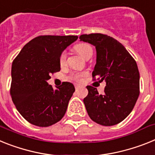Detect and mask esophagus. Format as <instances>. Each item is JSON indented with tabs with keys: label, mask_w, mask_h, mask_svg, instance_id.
I'll return each mask as SVG.
<instances>
[{
	"label": "esophagus",
	"mask_w": 155,
	"mask_h": 155,
	"mask_svg": "<svg viewBox=\"0 0 155 155\" xmlns=\"http://www.w3.org/2000/svg\"><path fill=\"white\" fill-rule=\"evenodd\" d=\"M79 87H80V86L78 85V84H76V85H75V88H76V90H78Z\"/></svg>",
	"instance_id": "obj_1"
}]
</instances>
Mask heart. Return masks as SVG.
Listing matches in <instances>:
<instances>
[{
	"instance_id": "1",
	"label": "heart",
	"mask_w": 155,
	"mask_h": 155,
	"mask_svg": "<svg viewBox=\"0 0 155 155\" xmlns=\"http://www.w3.org/2000/svg\"><path fill=\"white\" fill-rule=\"evenodd\" d=\"M75 50L79 54L81 57H83V58H85L87 55L90 54H93V49L91 48V45H89L87 44H79L75 47ZM65 58H66V54L64 52H63L62 54L60 56V62L62 64L63 62L65 60ZM81 76L80 74H73L72 75V78L74 79H78L79 77Z\"/></svg>"
}]
</instances>
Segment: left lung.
I'll use <instances>...</instances> for the list:
<instances>
[{
  "label": "left lung",
  "mask_w": 155,
  "mask_h": 155,
  "mask_svg": "<svg viewBox=\"0 0 155 155\" xmlns=\"http://www.w3.org/2000/svg\"><path fill=\"white\" fill-rule=\"evenodd\" d=\"M80 41L96 48V64L93 77L106 82L104 94L87 86L88 95L83 99L90 118L98 124L110 126L130 115L140 94V73L137 62L125 47L112 37L101 33L84 34Z\"/></svg>",
  "instance_id": "obj_1"
}]
</instances>
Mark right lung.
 <instances>
[{
  "label": "right lung",
  "instance_id": "obj_1",
  "mask_svg": "<svg viewBox=\"0 0 155 155\" xmlns=\"http://www.w3.org/2000/svg\"><path fill=\"white\" fill-rule=\"evenodd\" d=\"M77 36H40L25 44L12 66L11 96L21 115L31 124L47 127L60 121L75 92L64 82L54 90L48 80L61 69L60 56Z\"/></svg>",
  "mask_w": 155,
  "mask_h": 155
}]
</instances>
